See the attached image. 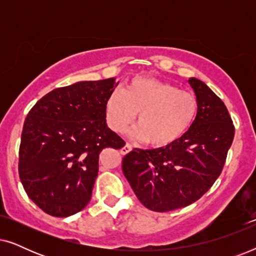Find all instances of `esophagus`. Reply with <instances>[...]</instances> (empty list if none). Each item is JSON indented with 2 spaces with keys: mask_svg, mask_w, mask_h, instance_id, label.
<instances>
[{
  "mask_svg": "<svg viewBox=\"0 0 256 256\" xmlns=\"http://www.w3.org/2000/svg\"><path fill=\"white\" fill-rule=\"evenodd\" d=\"M132 152V146L130 144H124V146H122V148L120 149V152L122 154V155H127L128 152Z\"/></svg>",
  "mask_w": 256,
  "mask_h": 256,
  "instance_id": "esophagus-1",
  "label": "esophagus"
}]
</instances>
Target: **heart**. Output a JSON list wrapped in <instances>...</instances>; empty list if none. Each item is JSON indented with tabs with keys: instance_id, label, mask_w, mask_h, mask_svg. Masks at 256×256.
I'll return each instance as SVG.
<instances>
[{
	"instance_id": "heart-1",
	"label": "heart",
	"mask_w": 256,
	"mask_h": 256,
	"mask_svg": "<svg viewBox=\"0 0 256 256\" xmlns=\"http://www.w3.org/2000/svg\"><path fill=\"white\" fill-rule=\"evenodd\" d=\"M106 120L112 130L124 132L134 124L132 136L155 148L171 146L186 134L198 113L194 94L174 84L149 76H135L107 98Z\"/></svg>"
}]
</instances>
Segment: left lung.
I'll return each mask as SVG.
<instances>
[{"instance_id": "left-lung-1", "label": "left lung", "mask_w": 256, "mask_h": 256, "mask_svg": "<svg viewBox=\"0 0 256 256\" xmlns=\"http://www.w3.org/2000/svg\"><path fill=\"white\" fill-rule=\"evenodd\" d=\"M198 113L186 134L164 148H135L122 160V171L138 200L155 212L185 208L210 190L225 164L234 126L219 96L197 78L188 80Z\"/></svg>"}]
</instances>
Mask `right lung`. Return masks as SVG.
I'll use <instances>...</instances> for the list:
<instances>
[{"mask_svg": "<svg viewBox=\"0 0 256 256\" xmlns=\"http://www.w3.org/2000/svg\"><path fill=\"white\" fill-rule=\"evenodd\" d=\"M115 78L78 82L44 96L24 121L18 172L24 190L38 208L70 216L86 208L104 148L124 141L106 122L104 104Z\"/></svg>", "mask_w": 256, "mask_h": 256, "instance_id": "1", "label": "right lung"}]
</instances>
